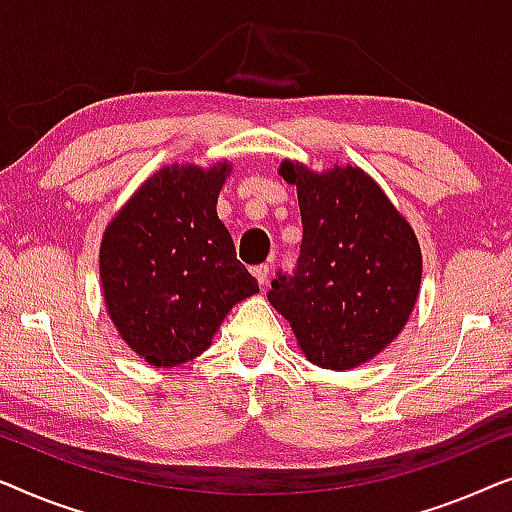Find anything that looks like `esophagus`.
Returning a JSON list of instances; mask_svg holds the SVG:
<instances>
[{
	"mask_svg": "<svg viewBox=\"0 0 512 512\" xmlns=\"http://www.w3.org/2000/svg\"><path fill=\"white\" fill-rule=\"evenodd\" d=\"M250 271H253V276L257 278V283L262 285V287L269 283V264H257Z\"/></svg>",
	"mask_w": 512,
	"mask_h": 512,
	"instance_id": "esophagus-1",
	"label": "esophagus"
}]
</instances>
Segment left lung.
<instances>
[{"mask_svg": "<svg viewBox=\"0 0 512 512\" xmlns=\"http://www.w3.org/2000/svg\"><path fill=\"white\" fill-rule=\"evenodd\" d=\"M297 185L301 250L271 283V306L322 369H352L394 341L413 311L422 255L413 229L357 167L313 174L283 162Z\"/></svg>", "mask_w": 512, "mask_h": 512, "instance_id": "obj_1", "label": "left lung"}]
</instances>
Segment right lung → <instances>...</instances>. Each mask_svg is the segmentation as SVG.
<instances>
[{
	"label": "right lung",
	"mask_w": 512,
	"mask_h": 512,
	"mask_svg": "<svg viewBox=\"0 0 512 512\" xmlns=\"http://www.w3.org/2000/svg\"><path fill=\"white\" fill-rule=\"evenodd\" d=\"M229 164L164 167L115 215L102 241L113 325L153 366L199 357L234 304L259 292L218 218Z\"/></svg>",
	"instance_id": "add662e5"
}]
</instances>
